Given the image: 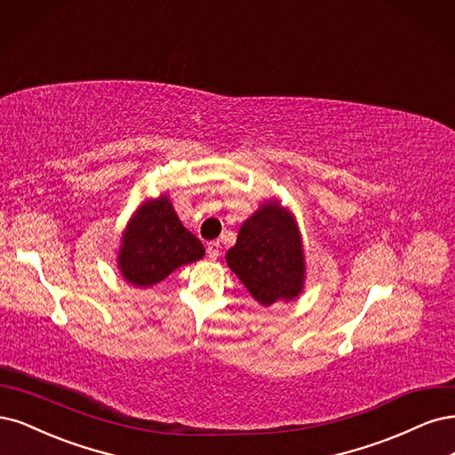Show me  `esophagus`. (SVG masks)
Returning a JSON list of instances; mask_svg holds the SVG:
<instances>
[{
  "label": "esophagus",
  "mask_w": 455,
  "mask_h": 455,
  "mask_svg": "<svg viewBox=\"0 0 455 455\" xmlns=\"http://www.w3.org/2000/svg\"><path fill=\"white\" fill-rule=\"evenodd\" d=\"M219 253H221V243L219 242H210L208 243V255L212 260H215L219 257Z\"/></svg>",
  "instance_id": "34e87169"
}]
</instances>
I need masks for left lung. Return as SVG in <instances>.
Segmentation results:
<instances>
[{
    "label": "left lung",
    "instance_id": "obj_1",
    "mask_svg": "<svg viewBox=\"0 0 455 455\" xmlns=\"http://www.w3.org/2000/svg\"><path fill=\"white\" fill-rule=\"evenodd\" d=\"M225 259L249 295L262 306L295 300L304 289L306 260L300 230L295 215L280 200L262 202L245 219Z\"/></svg>",
    "mask_w": 455,
    "mask_h": 455
}]
</instances>
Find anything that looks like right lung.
Returning a JSON list of instances; mask_svg holds the SVG:
<instances>
[{
  "mask_svg": "<svg viewBox=\"0 0 455 455\" xmlns=\"http://www.w3.org/2000/svg\"><path fill=\"white\" fill-rule=\"evenodd\" d=\"M206 253L202 242L183 227L166 195L143 202L128 221L116 267L134 287H153Z\"/></svg>",
  "mask_w": 455,
  "mask_h": 455,
  "instance_id": "add662e5",
  "label": "right lung"
}]
</instances>
